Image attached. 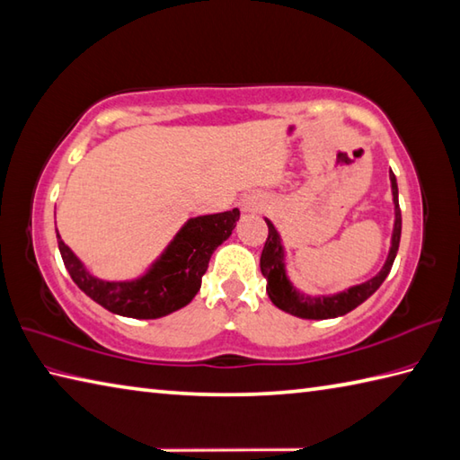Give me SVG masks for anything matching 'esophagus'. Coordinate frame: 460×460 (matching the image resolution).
Returning a JSON list of instances; mask_svg holds the SVG:
<instances>
[{"instance_id":"obj_1","label":"esophagus","mask_w":460,"mask_h":460,"mask_svg":"<svg viewBox=\"0 0 460 460\" xmlns=\"http://www.w3.org/2000/svg\"><path fill=\"white\" fill-rule=\"evenodd\" d=\"M242 210H256V198L254 196L242 198Z\"/></svg>"}]
</instances>
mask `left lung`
I'll return each instance as SVG.
<instances>
[{
  "instance_id": "obj_1",
  "label": "left lung",
  "mask_w": 460,
  "mask_h": 460,
  "mask_svg": "<svg viewBox=\"0 0 460 460\" xmlns=\"http://www.w3.org/2000/svg\"><path fill=\"white\" fill-rule=\"evenodd\" d=\"M391 188H393V202H394V230H393L391 252H388L385 266L380 268V272L375 276V279H370L358 286H352V288L344 292L332 294V296H305V294H300L296 288H294L288 280V276H286L284 246L280 242V234L274 228V224L270 220H266L268 238L262 250V256H260V270H262V276L266 279V292L268 296H270L272 305L298 318L326 320V318L344 316L346 312L354 310L367 298H370L372 294L380 288V284L385 282L388 272H391L393 262L398 252V244H401L402 218H401V208H398V186H396V178L393 174V170H391Z\"/></svg>"
}]
</instances>
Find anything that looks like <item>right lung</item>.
Instances as JSON below:
<instances>
[{"mask_svg": "<svg viewBox=\"0 0 460 460\" xmlns=\"http://www.w3.org/2000/svg\"><path fill=\"white\" fill-rule=\"evenodd\" d=\"M240 210L190 218L164 250L162 256L136 280L108 282L92 276L82 260L58 234V246L72 280L84 294L110 312L128 318H162L192 302L216 248L230 238Z\"/></svg>", "mask_w": 460, "mask_h": 460, "instance_id": "1", "label": "right lung"}]
</instances>
